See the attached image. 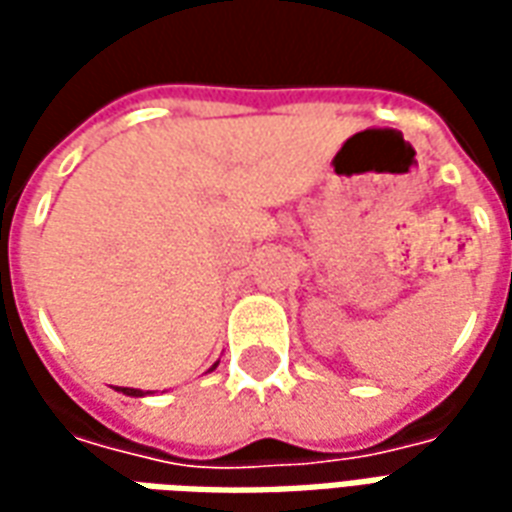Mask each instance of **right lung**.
Returning a JSON list of instances; mask_svg holds the SVG:
<instances>
[{
	"instance_id": "add662e5",
	"label": "right lung",
	"mask_w": 512,
	"mask_h": 512,
	"mask_svg": "<svg viewBox=\"0 0 512 512\" xmlns=\"http://www.w3.org/2000/svg\"><path fill=\"white\" fill-rule=\"evenodd\" d=\"M216 365H219V362H216ZM213 365V367H216ZM211 367V370H213ZM117 392H123V395H128V397H145V395H153V392H142V389H131V386H117Z\"/></svg>"
}]
</instances>
